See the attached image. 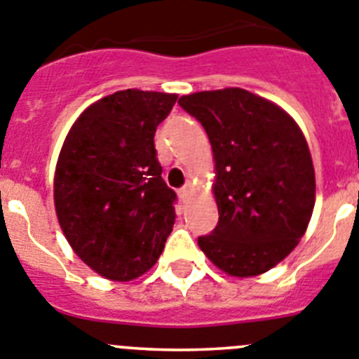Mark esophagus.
Wrapping results in <instances>:
<instances>
[{"mask_svg": "<svg viewBox=\"0 0 359 359\" xmlns=\"http://www.w3.org/2000/svg\"><path fill=\"white\" fill-rule=\"evenodd\" d=\"M191 195V184H186V186H182L179 189V196L182 200H187V196Z\"/></svg>", "mask_w": 359, "mask_h": 359, "instance_id": "esophagus-1", "label": "esophagus"}]
</instances>
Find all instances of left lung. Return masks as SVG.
Wrapping results in <instances>:
<instances>
[{
	"label": "left lung",
	"instance_id": "obj_1",
	"mask_svg": "<svg viewBox=\"0 0 359 359\" xmlns=\"http://www.w3.org/2000/svg\"><path fill=\"white\" fill-rule=\"evenodd\" d=\"M180 108L205 129L216 161L219 221L198 246L230 276H257L285 259L306 232L316 172L297 123L243 88L184 95Z\"/></svg>",
	"mask_w": 359,
	"mask_h": 359
}]
</instances>
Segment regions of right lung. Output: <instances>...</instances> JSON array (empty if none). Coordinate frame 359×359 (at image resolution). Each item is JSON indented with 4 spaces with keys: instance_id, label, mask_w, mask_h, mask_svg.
Returning <instances> with one entry per match:
<instances>
[{
    "instance_id": "right-lung-1",
    "label": "right lung",
    "mask_w": 359,
    "mask_h": 359,
    "mask_svg": "<svg viewBox=\"0 0 359 359\" xmlns=\"http://www.w3.org/2000/svg\"><path fill=\"white\" fill-rule=\"evenodd\" d=\"M175 93L122 90L97 100L67 134L55 173L60 226L100 276L129 281L157 262L175 223L154 134Z\"/></svg>"
}]
</instances>
